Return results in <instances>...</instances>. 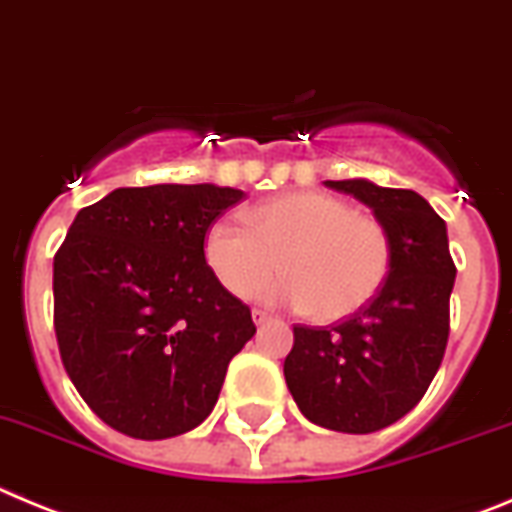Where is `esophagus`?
Listing matches in <instances>:
<instances>
[{
	"label": "esophagus",
	"mask_w": 512,
	"mask_h": 512,
	"mask_svg": "<svg viewBox=\"0 0 512 512\" xmlns=\"http://www.w3.org/2000/svg\"><path fill=\"white\" fill-rule=\"evenodd\" d=\"M273 319V316H270V313L267 311H260V308H255V311H252V321H255L257 326L260 324H267V321Z\"/></svg>",
	"instance_id": "1"
}]
</instances>
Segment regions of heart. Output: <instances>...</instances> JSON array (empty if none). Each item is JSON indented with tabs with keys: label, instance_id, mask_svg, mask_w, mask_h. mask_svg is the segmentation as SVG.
Returning <instances> with one entry per match:
<instances>
[{
	"label": "heart",
	"instance_id": "obj_1",
	"mask_svg": "<svg viewBox=\"0 0 512 512\" xmlns=\"http://www.w3.org/2000/svg\"><path fill=\"white\" fill-rule=\"evenodd\" d=\"M247 226L219 219L204 234L206 265L237 298L255 296L283 267L288 278L262 298L336 321L365 308L390 273L388 229L329 193L262 201L247 211Z\"/></svg>",
	"mask_w": 512,
	"mask_h": 512
}]
</instances>
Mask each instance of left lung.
<instances>
[{
	"instance_id": "left-lung-1",
	"label": "left lung",
	"mask_w": 512,
	"mask_h": 512,
	"mask_svg": "<svg viewBox=\"0 0 512 512\" xmlns=\"http://www.w3.org/2000/svg\"><path fill=\"white\" fill-rule=\"evenodd\" d=\"M367 204L388 229L393 262L377 296L336 326H293L285 382L303 416L342 434H372L413 411L444 359L457 267L446 224L408 188L326 181Z\"/></svg>"
}]
</instances>
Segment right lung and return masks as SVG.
Masks as SVG:
<instances>
[{"label":"right lung","mask_w":512,"mask_h":512,"mask_svg":"<svg viewBox=\"0 0 512 512\" xmlns=\"http://www.w3.org/2000/svg\"><path fill=\"white\" fill-rule=\"evenodd\" d=\"M245 193L214 183L117 188L76 214L53 260L55 336L91 411L170 439L214 411L252 313L211 273L204 234Z\"/></svg>","instance_id":"1"}]
</instances>
